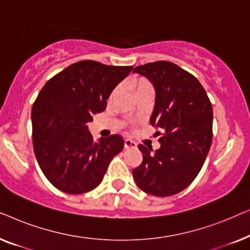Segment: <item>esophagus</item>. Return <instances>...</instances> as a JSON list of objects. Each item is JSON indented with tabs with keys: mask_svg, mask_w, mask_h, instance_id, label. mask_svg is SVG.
I'll list each match as a JSON object with an SVG mask.
<instances>
[{
	"mask_svg": "<svg viewBox=\"0 0 250 250\" xmlns=\"http://www.w3.org/2000/svg\"><path fill=\"white\" fill-rule=\"evenodd\" d=\"M136 146H138V145H136L134 141H132V140H129V139H125V141H124V148L125 149H129V148H134L135 149Z\"/></svg>",
	"mask_w": 250,
	"mask_h": 250,
	"instance_id": "34e87169",
	"label": "esophagus"
}]
</instances>
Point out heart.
Here are the masks:
<instances>
[{
	"label": "heart",
	"mask_w": 250,
	"mask_h": 250,
	"mask_svg": "<svg viewBox=\"0 0 250 250\" xmlns=\"http://www.w3.org/2000/svg\"><path fill=\"white\" fill-rule=\"evenodd\" d=\"M133 88H134L135 94H138L140 92H143L146 90H151L152 86L149 81L145 80V78H138V80L133 82Z\"/></svg>",
	"instance_id": "obj_1"
}]
</instances>
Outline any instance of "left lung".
<instances>
[{
    "label": "left lung",
    "mask_w": 250,
    "mask_h": 250,
    "mask_svg": "<svg viewBox=\"0 0 250 250\" xmlns=\"http://www.w3.org/2000/svg\"><path fill=\"white\" fill-rule=\"evenodd\" d=\"M133 71L155 87L150 124L164 132L153 153L152 148L139 146L143 160L133 177L146 193L173 196L192 183L206 160L213 140V108L199 81L175 63L156 61Z\"/></svg>",
    "instance_id": "1"
}]
</instances>
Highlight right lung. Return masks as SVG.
<instances>
[{
    "label": "right lung",
    "mask_w": 250,
    "mask_h": 250,
    "mask_svg": "<svg viewBox=\"0 0 250 250\" xmlns=\"http://www.w3.org/2000/svg\"><path fill=\"white\" fill-rule=\"evenodd\" d=\"M132 69L78 61L47 81L37 95L32 109L34 152L57 189L70 194L93 190L124 148L118 134L94 142L87 124L104 110L111 92Z\"/></svg>",
    "instance_id": "add662e5"
}]
</instances>
